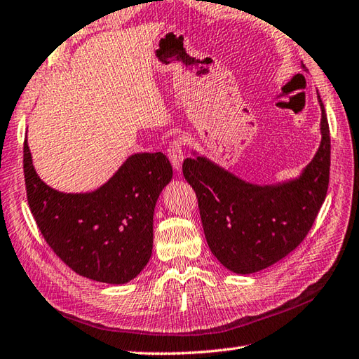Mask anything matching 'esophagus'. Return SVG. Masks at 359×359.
<instances>
[{"label": "esophagus", "instance_id": "34e87169", "mask_svg": "<svg viewBox=\"0 0 359 359\" xmlns=\"http://www.w3.org/2000/svg\"><path fill=\"white\" fill-rule=\"evenodd\" d=\"M167 156H169L170 163L175 170L181 169L182 159H184V154H182V141L181 140H173L169 147H167Z\"/></svg>", "mask_w": 359, "mask_h": 359}]
</instances>
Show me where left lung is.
Listing matches in <instances>:
<instances>
[{"mask_svg":"<svg viewBox=\"0 0 359 359\" xmlns=\"http://www.w3.org/2000/svg\"><path fill=\"white\" fill-rule=\"evenodd\" d=\"M318 100L321 146L298 180L255 186L204 156L182 163L184 178L198 198L209 249L235 273L249 275L275 264L297 249L313 226L330 177L329 121L320 95Z\"/></svg>","mask_w":359,"mask_h":359,"instance_id":"obj_1","label":"left lung"}]
</instances>
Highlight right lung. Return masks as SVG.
Instances as JSON below:
<instances>
[{
  "instance_id": "add662e5",
  "label": "right lung",
  "mask_w": 359,
  "mask_h": 359,
  "mask_svg": "<svg viewBox=\"0 0 359 359\" xmlns=\"http://www.w3.org/2000/svg\"><path fill=\"white\" fill-rule=\"evenodd\" d=\"M22 164L38 229L74 272L93 281L124 284L146 267L152 257L155 204L173 175L164 154L129 156L90 194H62L39 180L27 140Z\"/></svg>"
}]
</instances>
